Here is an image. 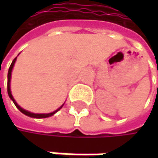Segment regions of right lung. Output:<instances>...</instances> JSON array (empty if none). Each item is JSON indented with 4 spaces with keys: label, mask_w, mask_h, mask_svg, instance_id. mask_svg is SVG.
<instances>
[{
    "label": "right lung",
    "mask_w": 158,
    "mask_h": 158,
    "mask_svg": "<svg viewBox=\"0 0 158 158\" xmlns=\"http://www.w3.org/2000/svg\"><path fill=\"white\" fill-rule=\"evenodd\" d=\"M17 57H15L14 60H13V62H12V64H11V66H10V68H9V70H8V82H7V91H8V95H9V97H10V99L14 102V103L15 104V106L19 109L20 111H22L23 114H25V115H27V116H29V117H33V118H48V117H50V116H52L53 114H55L57 110H59L61 108H62V106L64 105H62L60 108H58L56 110H55V111H53V112H50V113H33V112H30V111H27V110H23V108H21L18 104H17V102H15V100L14 99V97H13V95H12V92H11V88H10V82H11V75H12V70H13V68H14V66H15V60Z\"/></svg>",
    "instance_id": "right-lung-1"
}]
</instances>
